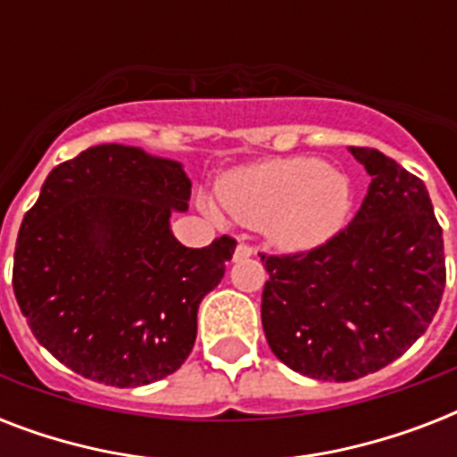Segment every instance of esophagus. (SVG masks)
Returning <instances> with one entry per match:
<instances>
[{
	"label": "esophagus",
	"instance_id": "obj_1",
	"mask_svg": "<svg viewBox=\"0 0 457 457\" xmlns=\"http://www.w3.org/2000/svg\"><path fill=\"white\" fill-rule=\"evenodd\" d=\"M253 253H256L253 246H249V244H239V246L235 249V261L237 263H239V261H246V258H251Z\"/></svg>",
	"mask_w": 457,
	"mask_h": 457
}]
</instances>
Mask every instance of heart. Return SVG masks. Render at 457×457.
<instances>
[{
    "instance_id": "1",
    "label": "heart",
    "mask_w": 457,
    "mask_h": 457,
    "mask_svg": "<svg viewBox=\"0 0 457 457\" xmlns=\"http://www.w3.org/2000/svg\"><path fill=\"white\" fill-rule=\"evenodd\" d=\"M218 196L232 218L265 228L272 242L289 251L332 239L353 206L346 175L311 156L275 158L232 170L222 178Z\"/></svg>"
}]
</instances>
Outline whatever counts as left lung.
Segmentation results:
<instances>
[{
  "label": "left lung",
  "mask_w": 457,
  "mask_h": 457,
  "mask_svg": "<svg viewBox=\"0 0 457 457\" xmlns=\"http://www.w3.org/2000/svg\"><path fill=\"white\" fill-rule=\"evenodd\" d=\"M372 182L332 239L289 256L261 253V318L294 372L351 382L386 368L425 334L446 287L444 235L425 182L368 146H351Z\"/></svg>",
  "instance_id": "obj_1"
}]
</instances>
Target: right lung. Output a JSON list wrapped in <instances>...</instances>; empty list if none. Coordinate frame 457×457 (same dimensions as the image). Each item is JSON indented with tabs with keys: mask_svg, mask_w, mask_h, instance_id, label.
<instances>
[{
	"mask_svg": "<svg viewBox=\"0 0 457 457\" xmlns=\"http://www.w3.org/2000/svg\"><path fill=\"white\" fill-rule=\"evenodd\" d=\"M192 182L170 158L99 145L56 165L25 213L13 294L35 339L78 375L132 389L172 375L192 353L201 299L237 242L204 249L172 237Z\"/></svg>",
	"mask_w": 457,
	"mask_h": 457,
	"instance_id": "obj_1",
	"label": "right lung"
}]
</instances>
